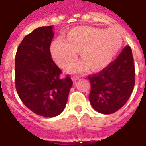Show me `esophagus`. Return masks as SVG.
<instances>
[{"mask_svg":"<svg viewBox=\"0 0 146 146\" xmlns=\"http://www.w3.org/2000/svg\"><path fill=\"white\" fill-rule=\"evenodd\" d=\"M79 78H80V76H76V75H75V76H72V80H73V82L76 81V80L79 79Z\"/></svg>","mask_w":146,"mask_h":146,"instance_id":"obj_1","label":"esophagus"}]
</instances>
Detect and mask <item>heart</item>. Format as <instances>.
I'll return each mask as SVG.
<instances>
[{
    "label": "heart",
    "mask_w": 146,
    "mask_h": 146,
    "mask_svg": "<svg viewBox=\"0 0 146 146\" xmlns=\"http://www.w3.org/2000/svg\"><path fill=\"white\" fill-rule=\"evenodd\" d=\"M122 35L113 28L102 30L89 27H78L67 33L66 41L57 40L51 45L54 60L61 67L66 66L79 51L82 60L73 64L70 71H94L103 70L113 61L122 47Z\"/></svg>",
    "instance_id": "obj_1"
}]
</instances>
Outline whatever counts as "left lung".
<instances>
[{
  "label": "left lung",
  "instance_id": "8db88e82",
  "mask_svg": "<svg viewBox=\"0 0 146 146\" xmlns=\"http://www.w3.org/2000/svg\"><path fill=\"white\" fill-rule=\"evenodd\" d=\"M135 69L131 47L126 46L116 60L94 76H89V100L95 111L111 114L122 108L135 86Z\"/></svg>",
  "mask_w": 146,
  "mask_h": 146
}]
</instances>
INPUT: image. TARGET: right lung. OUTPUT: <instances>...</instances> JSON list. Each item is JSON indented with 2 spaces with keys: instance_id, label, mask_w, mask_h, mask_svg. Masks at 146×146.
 <instances>
[{
  "instance_id": "1",
  "label": "right lung",
  "mask_w": 146,
  "mask_h": 146,
  "mask_svg": "<svg viewBox=\"0 0 146 146\" xmlns=\"http://www.w3.org/2000/svg\"><path fill=\"white\" fill-rule=\"evenodd\" d=\"M53 27L36 28L25 36L15 55V87L23 104L44 117L59 115L66 105L73 81L61 77L51 58Z\"/></svg>"
}]
</instances>
